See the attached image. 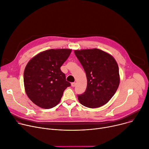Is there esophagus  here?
<instances>
[{"label": "esophagus", "instance_id": "esophagus-1", "mask_svg": "<svg viewBox=\"0 0 149 149\" xmlns=\"http://www.w3.org/2000/svg\"><path fill=\"white\" fill-rule=\"evenodd\" d=\"M75 86H76V83H75V82L71 83V86H72V87H75Z\"/></svg>", "mask_w": 149, "mask_h": 149}]
</instances>
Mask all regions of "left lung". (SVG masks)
I'll list each match as a JSON object with an SVG mask.
<instances>
[{
    "label": "left lung",
    "mask_w": 149,
    "mask_h": 149,
    "mask_svg": "<svg viewBox=\"0 0 149 149\" xmlns=\"http://www.w3.org/2000/svg\"><path fill=\"white\" fill-rule=\"evenodd\" d=\"M75 54L87 77V88L78 95L83 105L96 108L106 104L116 92L120 83L118 66L110 54L97 48L77 49Z\"/></svg>",
    "instance_id": "8db88e82"
}]
</instances>
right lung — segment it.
<instances>
[{"instance_id":"add662e5","label":"right lung","mask_w":149,"mask_h":149,"mask_svg":"<svg viewBox=\"0 0 149 149\" xmlns=\"http://www.w3.org/2000/svg\"><path fill=\"white\" fill-rule=\"evenodd\" d=\"M71 49H50L32 57L24 71V85L28 97L35 105L49 109L61 101L64 91L71 86L61 67Z\"/></svg>"}]
</instances>
